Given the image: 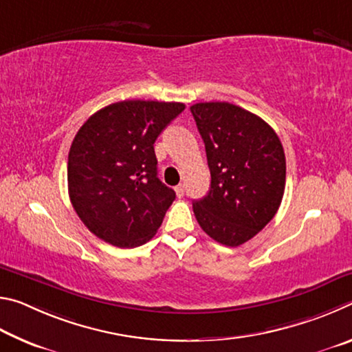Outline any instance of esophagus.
<instances>
[{"label":"esophagus","mask_w":352,"mask_h":352,"mask_svg":"<svg viewBox=\"0 0 352 352\" xmlns=\"http://www.w3.org/2000/svg\"><path fill=\"white\" fill-rule=\"evenodd\" d=\"M175 192H177L178 197H183V195H184V184H178V186L175 188Z\"/></svg>","instance_id":"1"}]
</instances>
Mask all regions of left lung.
<instances>
[{"label":"left lung","mask_w":352,"mask_h":352,"mask_svg":"<svg viewBox=\"0 0 352 352\" xmlns=\"http://www.w3.org/2000/svg\"><path fill=\"white\" fill-rule=\"evenodd\" d=\"M205 142L211 189L192 210L205 233L242 245L275 217L285 188V155L269 124L230 102L190 107Z\"/></svg>","instance_id":"1"}]
</instances>
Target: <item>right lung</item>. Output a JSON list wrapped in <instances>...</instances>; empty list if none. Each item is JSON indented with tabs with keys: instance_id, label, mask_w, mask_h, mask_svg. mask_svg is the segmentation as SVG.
Segmentation results:
<instances>
[{
	"instance_id": "right-lung-1",
	"label": "right lung",
	"mask_w": 352,
	"mask_h": 352,
	"mask_svg": "<svg viewBox=\"0 0 352 352\" xmlns=\"http://www.w3.org/2000/svg\"><path fill=\"white\" fill-rule=\"evenodd\" d=\"M182 102L122 100L87 119L68 155V192L77 216L119 248L151 241L175 200L157 177L155 140Z\"/></svg>"
}]
</instances>
